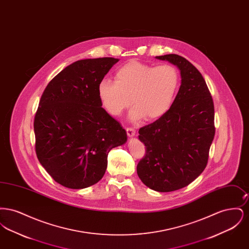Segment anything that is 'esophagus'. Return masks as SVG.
Returning a JSON list of instances; mask_svg holds the SVG:
<instances>
[{
    "label": "esophagus",
    "mask_w": 249,
    "mask_h": 249,
    "mask_svg": "<svg viewBox=\"0 0 249 249\" xmlns=\"http://www.w3.org/2000/svg\"><path fill=\"white\" fill-rule=\"evenodd\" d=\"M126 131H127V134H128L129 137H133V136L135 135V132H136L135 129H134V128H131V127L127 128Z\"/></svg>",
    "instance_id": "esophagus-1"
}]
</instances>
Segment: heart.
I'll list each match as a JSON object with an SVG mask.
<instances>
[{"instance_id":"heart-1","label":"heart","mask_w":249,"mask_h":249,"mask_svg":"<svg viewBox=\"0 0 249 249\" xmlns=\"http://www.w3.org/2000/svg\"><path fill=\"white\" fill-rule=\"evenodd\" d=\"M180 73L171 64L151 65L130 60L115 72V82L103 79L98 96L107 113L120 116L132 103L130 119H160L173 107L180 87Z\"/></svg>"}]
</instances>
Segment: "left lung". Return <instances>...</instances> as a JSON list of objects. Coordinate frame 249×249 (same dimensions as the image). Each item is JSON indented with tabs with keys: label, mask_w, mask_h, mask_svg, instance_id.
I'll return each mask as SVG.
<instances>
[{
	"label": "left lung",
	"mask_w": 249,
	"mask_h": 249,
	"mask_svg": "<svg viewBox=\"0 0 249 249\" xmlns=\"http://www.w3.org/2000/svg\"><path fill=\"white\" fill-rule=\"evenodd\" d=\"M156 59L178 66L181 86L165 115L139 130L145 154L137 175L149 189L170 192L190 185L207 165L215 131L214 108L204 78L188 59L177 54Z\"/></svg>",
	"instance_id": "obj_1"
}]
</instances>
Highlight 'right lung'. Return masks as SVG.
I'll return each mask as SVG.
<instances>
[{
    "label": "right lung",
    "instance_id": "add662e5",
    "mask_svg": "<svg viewBox=\"0 0 249 249\" xmlns=\"http://www.w3.org/2000/svg\"><path fill=\"white\" fill-rule=\"evenodd\" d=\"M118 61L77 60L59 72L41 97L34 123L36 155L65 188L80 190L99 182L109 151L127 142L126 130L102 107L97 91Z\"/></svg>",
    "mask_w": 249,
    "mask_h": 249
}]
</instances>
